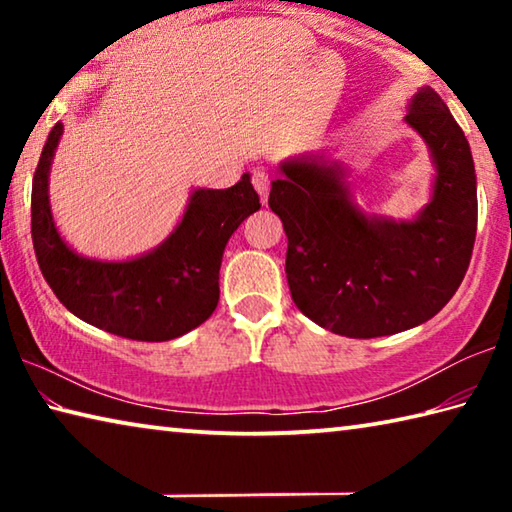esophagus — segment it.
<instances>
[{
  "label": "esophagus",
  "mask_w": 512,
  "mask_h": 512,
  "mask_svg": "<svg viewBox=\"0 0 512 512\" xmlns=\"http://www.w3.org/2000/svg\"><path fill=\"white\" fill-rule=\"evenodd\" d=\"M250 180H253V187L257 189V194L262 196V201L266 203L268 192H271V176H268V171L266 169H255L253 176H250Z\"/></svg>",
  "instance_id": "1"
}]
</instances>
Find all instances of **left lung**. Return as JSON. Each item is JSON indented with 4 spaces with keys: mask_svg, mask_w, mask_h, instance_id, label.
<instances>
[{
    "mask_svg": "<svg viewBox=\"0 0 512 512\" xmlns=\"http://www.w3.org/2000/svg\"><path fill=\"white\" fill-rule=\"evenodd\" d=\"M406 121L436 162L433 201L415 221L368 219L348 198L341 171L316 158L282 164L268 207L287 232V280L296 307L350 339H375L427 323L461 287L476 237L470 144L431 88Z\"/></svg>",
    "mask_w": 512,
    "mask_h": 512,
    "instance_id": "obj_1",
    "label": "left lung"
}]
</instances>
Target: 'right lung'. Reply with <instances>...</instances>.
<instances>
[{
    "label": "right lung",
    "instance_id": "right-lung-1",
    "mask_svg": "<svg viewBox=\"0 0 512 512\" xmlns=\"http://www.w3.org/2000/svg\"><path fill=\"white\" fill-rule=\"evenodd\" d=\"M63 124L51 128L31 189V237L56 298L106 332L131 341H171L205 323L219 305L223 250L262 203L248 173L230 189H198L176 232L131 262H94L72 253L49 210L47 176Z\"/></svg>",
    "mask_w": 512,
    "mask_h": 512
}]
</instances>
